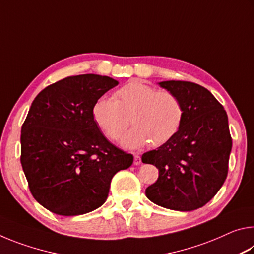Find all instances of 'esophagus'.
I'll list each match as a JSON object with an SVG mask.
<instances>
[{
  "label": "esophagus",
  "instance_id": "obj_1",
  "mask_svg": "<svg viewBox=\"0 0 254 254\" xmlns=\"http://www.w3.org/2000/svg\"><path fill=\"white\" fill-rule=\"evenodd\" d=\"M133 163H134V166H139L141 163V157L137 156V154H135L134 159H133Z\"/></svg>",
  "mask_w": 254,
  "mask_h": 254
}]
</instances>
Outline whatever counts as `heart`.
I'll use <instances>...</instances> for the list:
<instances>
[{
  "mask_svg": "<svg viewBox=\"0 0 254 254\" xmlns=\"http://www.w3.org/2000/svg\"><path fill=\"white\" fill-rule=\"evenodd\" d=\"M94 122L106 137L117 140L128 126L133 127L121 139L127 149H139L151 142L165 144L177 134L184 121V107L175 94L154 89L133 80L118 89L114 98L101 96L92 107Z\"/></svg>",
  "mask_w": 254,
  "mask_h": 254,
  "instance_id": "obj_1",
  "label": "heart"
}]
</instances>
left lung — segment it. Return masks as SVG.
<instances>
[{
  "instance_id": "8db88e82",
  "label": "left lung",
  "mask_w": 254,
  "mask_h": 254,
  "mask_svg": "<svg viewBox=\"0 0 254 254\" xmlns=\"http://www.w3.org/2000/svg\"><path fill=\"white\" fill-rule=\"evenodd\" d=\"M158 84L182 102L184 121L173 139L142 154L143 163L159 169L145 196L161 207L190 212L207 204L225 182L232 150L229 120L203 86L183 80Z\"/></svg>"
}]
</instances>
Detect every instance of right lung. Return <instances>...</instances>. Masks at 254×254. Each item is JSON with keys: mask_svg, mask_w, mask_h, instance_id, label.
<instances>
[{"mask_svg": "<svg viewBox=\"0 0 254 254\" xmlns=\"http://www.w3.org/2000/svg\"><path fill=\"white\" fill-rule=\"evenodd\" d=\"M119 84L109 76H71L38 94L21 128V165L30 191L55 214L76 216L105 203L113 176L133 156L112 144L92 117L98 97Z\"/></svg>", "mask_w": 254, "mask_h": 254, "instance_id": "add662e5", "label": "right lung"}]
</instances>
